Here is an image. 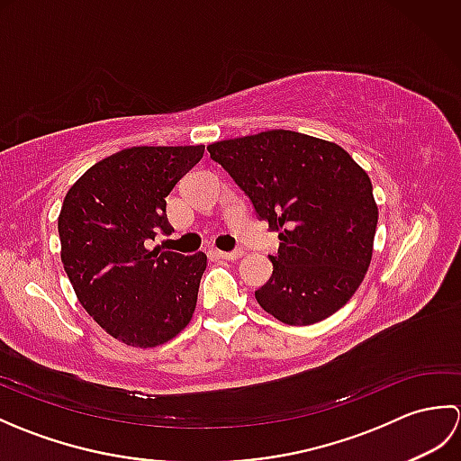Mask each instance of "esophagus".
Masks as SVG:
<instances>
[{
  "label": "esophagus",
  "mask_w": 461,
  "mask_h": 461,
  "mask_svg": "<svg viewBox=\"0 0 461 461\" xmlns=\"http://www.w3.org/2000/svg\"><path fill=\"white\" fill-rule=\"evenodd\" d=\"M215 258H220V259H240V258H243V251L241 249H236V251H220V249H215Z\"/></svg>",
  "instance_id": "obj_1"
}]
</instances>
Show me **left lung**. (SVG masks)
Returning <instances> with one entry per match:
<instances>
[{
  "instance_id": "8db88e82",
  "label": "left lung",
  "mask_w": 461,
  "mask_h": 461,
  "mask_svg": "<svg viewBox=\"0 0 461 461\" xmlns=\"http://www.w3.org/2000/svg\"><path fill=\"white\" fill-rule=\"evenodd\" d=\"M279 233L273 273L256 291L285 325L337 312L365 279L378 221L368 174L339 144L293 131H266L208 146Z\"/></svg>"
}]
</instances>
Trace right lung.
Listing matches in <instances>:
<instances>
[{
  "instance_id": "1",
  "label": "right lung",
  "mask_w": 461,
  "mask_h": 461,
  "mask_svg": "<svg viewBox=\"0 0 461 461\" xmlns=\"http://www.w3.org/2000/svg\"><path fill=\"white\" fill-rule=\"evenodd\" d=\"M198 146H132L91 166L59 213L61 261L85 311L129 347L168 342L192 321L205 253L149 249L174 228L166 195L203 156Z\"/></svg>"
}]
</instances>
